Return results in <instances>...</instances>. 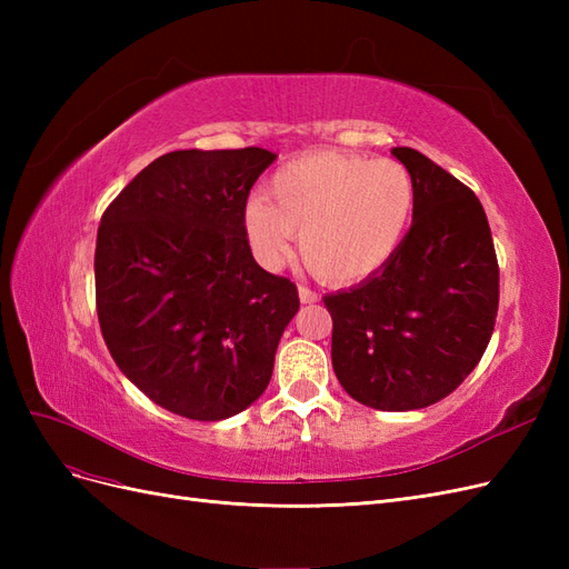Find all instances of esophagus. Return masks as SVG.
<instances>
[{"mask_svg": "<svg viewBox=\"0 0 569 569\" xmlns=\"http://www.w3.org/2000/svg\"><path fill=\"white\" fill-rule=\"evenodd\" d=\"M299 299H301V303H316L318 301V295L313 289H308L306 284H301L299 287Z\"/></svg>", "mask_w": 569, "mask_h": 569, "instance_id": "obj_1", "label": "esophagus"}]
</instances>
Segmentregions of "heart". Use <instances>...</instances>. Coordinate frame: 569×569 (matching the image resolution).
I'll return each instance as SVG.
<instances>
[{
  "label": "heart",
  "mask_w": 569,
  "mask_h": 569,
  "mask_svg": "<svg viewBox=\"0 0 569 569\" xmlns=\"http://www.w3.org/2000/svg\"><path fill=\"white\" fill-rule=\"evenodd\" d=\"M416 213V184L391 159L313 151L280 166L242 209L256 263L274 272L291 256L295 234L320 280L351 284L382 270L399 251Z\"/></svg>",
  "instance_id": "1"
}]
</instances>
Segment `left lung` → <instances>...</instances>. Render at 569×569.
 I'll use <instances>...</instances> for the list:
<instances>
[{"instance_id":"left-lung-1","label":"left lung","mask_w":569,"mask_h":569,"mask_svg":"<svg viewBox=\"0 0 569 569\" xmlns=\"http://www.w3.org/2000/svg\"><path fill=\"white\" fill-rule=\"evenodd\" d=\"M391 153L416 184L403 244L382 270L322 301L339 385L368 408L403 412L441 401L485 356L498 263L472 189L416 149Z\"/></svg>"}]
</instances>
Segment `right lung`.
I'll return each instance as SVG.
<instances>
[{"instance_id":"right-lung-1","label":"right lung","mask_w":569,"mask_h":569,"mask_svg":"<svg viewBox=\"0 0 569 569\" xmlns=\"http://www.w3.org/2000/svg\"><path fill=\"white\" fill-rule=\"evenodd\" d=\"M278 159L261 147L151 161L101 216L97 316L128 380L176 416H237L270 382L297 284L253 261L242 209Z\"/></svg>"}]
</instances>
